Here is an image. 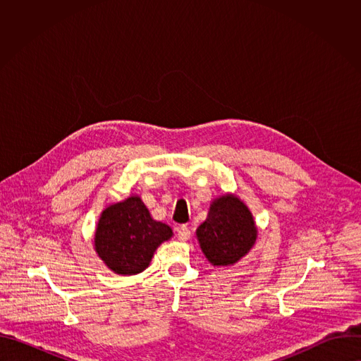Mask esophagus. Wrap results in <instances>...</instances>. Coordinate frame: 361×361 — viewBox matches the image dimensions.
<instances>
[{"label": "esophagus", "instance_id": "34e87169", "mask_svg": "<svg viewBox=\"0 0 361 361\" xmlns=\"http://www.w3.org/2000/svg\"><path fill=\"white\" fill-rule=\"evenodd\" d=\"M177 235H178V240L187 241L190 238V235H191V231H190V228L187 226H180L177 228Z\"/></svg>", "mask_w": 361, "mask_h": 361}]
</instances>
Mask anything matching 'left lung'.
Returning <instances> with one entry per match:
<instances>
[{"label":"left lung","instance_id":"1","mask_svg":"<svg viewBox=\"0 0 361 361\" xmlns=\"http://www.w3.org/2000/svg\"><path fill=\"white\" fill-rule=\"evenodd\" d=\"M257 228L251 212L234 194L216 198L205 220L197 228L200 247L213 266H234L251 250Z\"/></svg>","mask_w":361,"mask_h":361}]
</instances>
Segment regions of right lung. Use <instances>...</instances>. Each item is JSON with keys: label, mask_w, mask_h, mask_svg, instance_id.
Returning a JSON list of instances; mask_svg holds the SVG:
<instances>
[{"label": "right lung", "mask_w": 361, "mask_h": 361, "mask_svg": "<svg viewBox=\"0 0 361 361\" xmlns=\"http://www.w3.org/2000/svg\"><path fill=\"white\" fill-rule=\"evenodd\" d=\"M173 237V230L152 220L138 195L111 204L101 213L94 237L95 251L116 274L144 271L157 247Z\"/></svg>", "instance_id": "add662e5"}]
</instances>
